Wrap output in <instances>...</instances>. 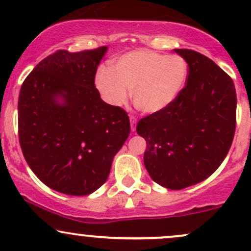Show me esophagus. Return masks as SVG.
<instances>
[{
	"label": "esophagus",
	"instance_id": "obj_1",
	"mask_svg": "<svg viewBox=\"0 0 251 251\" xmlns=\"http://www.w3.org/2000/svg\"><path fill=\"white\" fill-rule=\"evenodd\" d=\"M129 122H131V129L135 131V125H137V118L134 116H129Z\"/></svg>",
	"mask_w": 251,
	"mask_h": 251
}]
</instances>
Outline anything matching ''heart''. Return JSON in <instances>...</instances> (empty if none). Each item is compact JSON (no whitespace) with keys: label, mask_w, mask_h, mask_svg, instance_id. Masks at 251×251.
<instances>
[{"label":"heart","mask_w":251,"mask_h":251,"mask_svg":"<svg viewBox=\"0 0 251 251\" xmlns=\"http://www.w3.org/2000/svg\"><path fill=\"white\" fill-rule=\"evenodd\" d=\"M188 63L180 55H164L138 50L120 56L111 70L100 68L97 87L103 99L113 106L132 100L139 111L157 113L175 101L185 85Z\"/></svg>","instance_id":"obj_1"}]
</instances>
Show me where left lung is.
Instances as JSON below:
<instances>
[{
  "mask_svg": "<svg viewBox=\"0 0 251 251\" xmlns=\"http://www.w3.org/2000/svg\"><path fill=\"white\" fill-rule=\"evenodd\" d=\"M189 66L185 87L163 111L144 117L137 133L146 140L144 164L155 183L170 190L195 185L226 157L236 128L232 79L203 54L175 50Z\"/></svg>",
  "mask_w": 251,
  "mask_h": 251,
  "instance_id": "8db88e82",
  "label": "left lung"
}]
</instances>
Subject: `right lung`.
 <instances>
[{
	"label": "right lung",
	"mask_w": 251,
	"mask_h": 251,
	"mask_svg": "<svg viewBox=\"0 0 251 251\" xmlns=\"http://www.w3.org/2000/svg\"><path fill=\"white\" fill-rule=\"evenodd\" d=\"M107 47L56 50L36 65L19 96V139L31 171L48 188L86 196L107 180L127 139V113L106 103L96 73Z\"/></svg>",
	"instance_id": "1"
}]
</instances>
